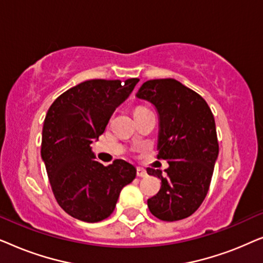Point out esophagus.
<instances>
[{
  "instance_id": "1",
  "label": "esophagus",
  "mask_w": 263,
  "mask_h": 263,
  "mask_svg": "<svg viewBox=\"0 0 263 263\" xmlns=\"http://www.w3.org/2000/svg\"><path fill=\"white\" fill-rule=\"evenodd\" d=\"M136 175H138V177H146L147 176V172H146V170H143V168H141V167H138L136 168Z\"/></svg>"
}]
</instances>
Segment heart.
I'll return each instance as SVG.
<instances>
[{
  "label": "heart",
  "mask_w": 263,
  "mask_h": 263,
  "mask_svg": "<svg viewBox=\"0 0 263 263\" xmlns=\"http://www.w3.org/2000/svg\"><path fill=\"white\" fill-rule=\"evenodd\" d=\"M143 111H146L145 107H142V106H138V107H136V109H135V111H134V115H135V114L143 112Z\"/></svg>",
  "instance_id": "obj_1"
}]
</instances>
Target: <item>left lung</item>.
Segmentation results:
<instances>
[{
	"instance_id": "8db88e82",
	"label": "left lung",
	"mask_w": 263,
	"mask_h": 263,
	"mask_svg": "<svg viewBox=\"0 0 263 263\" xmlns=\"http://www.w3.org/2000/svg\"><path fill=\"white\" fill-rule=\"evenodd\" d=\"M136 97L159 114L158 158L168 163L166 177L147 168L161 181L147 206L160 220H182L201 206L210 189L219 153L214 116L202 97L175 79L143 82Z\"/></svg>"
}]
</instances>
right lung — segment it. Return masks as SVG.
Listing matches in <instances>:
<instances>
[{
    "instance_id": "obj_1",
    "label": "right lung",
    "mask_w": 263,
    "mask_h": 263,
    "mask_svg": "<svg viewBox=\"0 0 263 263\" xmlns=\"http://www.w3.org/2000/svg\"><path fill=\"white\" fill-rule=\"evenodd\" d=\"M139 79H93L62 93L49 107L42 135V159L61 208L86 222L112 213L123 186L136 168L116 159L104 166L95 159L91 143L105 130L116 107L128 98Z\"/></svg>"
}]
</instances>
